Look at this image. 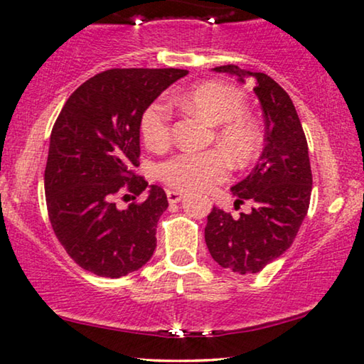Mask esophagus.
<instances>
[{"label": "esophagus", "instance_id": "1", "mask_svg": "<svg viewBox=\"0 0 364 364\" xmlns=\"http://www.w3.org/2000/svg\"><path fill=\"white\" fill-rule=\"evenodd\" d=\"M166 196H168V201H170V204H176V203L181 201L184 194L180 193V191H168Z\"/></svg>", "mask_w": 364, "mask_h": 364}]
</instances>
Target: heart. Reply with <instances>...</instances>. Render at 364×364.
I'll use <instances>...</instances> for the list:
<instances>
[{
    "instance_id": "obj_1",
    "label": "heart",
    "mask_w": 364,
    "mask_h": 364,
    "mask_svg": "<svg viewBox=\"0 0 364 364\" xmlns=\"http://www.w3.org/2000/svg\"><path fill=\"white\" fill-rule=\"evenodd\" d=\"M181 102L209 124L219 125L216 141L235 165L244 166L257 156L260 136L254 122L244 114L247 104L239 89L219 80H206L188 90ZM171 119L170 107L161 102H155L143 112L141 135L150 150L161 151L170 145ZM229 166L228 156L216 148L206 151H181L161 163L158 176L178 191H194L223 181L228 176Z\"/></svg>"
}]
</instances>
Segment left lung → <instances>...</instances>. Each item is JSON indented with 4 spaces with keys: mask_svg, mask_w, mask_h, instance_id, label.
Instances as JSON below:
<instances>
[{
    "mask_svg": "<svg viewBox=\"0 0 364 364\" xmlns=\"http://www.w3.org/2000/svg\"><path fill=\"white\" fill-rule=\"evenodd\" d=\"M244 82L254 79L262 105L265 146L252 173L232 186L234 206L252 203V211L232 216L213 208L204 239L213 259L235 274H257L290 247L309 211L311 170L309 145L294 102L272 77L234 64L214 68Z\"/></svg>",
    "mask_w": 364,
    "mask_h": 364,
    "instance_id": "obj_1",
    "label": "left lung"
}]
</instances>
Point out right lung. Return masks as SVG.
Listing matches in <instances>:
<instances>
[{
  "mask_svg": "<svg viewBox=\"0 0 364 364\" xmlns=\"http://www.w3.org/2000/svg\"><path fill=\"white\" fill-rule=\"evenodd\" d=\"M183 69H109L85 80L53 127L44 171L50 226L65 252L99 277L119 279L151 259L166 194L151 186L145 201L117 208L148 181L140 165L141 117Z\"/></svg>",
  "mask_w": 364,
  "mask_h": 364,
  "instance_id": "1",
  "label": "right lung"
}]
</instances>
